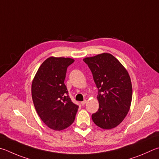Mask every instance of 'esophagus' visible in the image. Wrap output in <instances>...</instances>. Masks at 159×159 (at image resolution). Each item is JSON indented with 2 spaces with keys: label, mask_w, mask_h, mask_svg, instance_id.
I'll use <instances>...</instances> for the list:
<instances>
[{
  "label": "esophagus",
  "mask_w": 159,
  "mask_h": 159,
  "mask_svg": "<svg viewBox=\"0 0 159 159\" xmlns=\"http://www.w3.org/2000/svg\"><path fill=\"white\" fill-rule=\"evenodd\" d=\"M86 102H87V101H86V100H84V101H83V102H80V104H81L82 106H84V105L85 104V103H86Z\"/></svg>",
  "instance_id": "esophagus-1"
}]
</instances>
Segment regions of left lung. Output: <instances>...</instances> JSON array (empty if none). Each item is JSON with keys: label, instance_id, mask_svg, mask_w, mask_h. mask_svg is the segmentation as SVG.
Here are the masks:
<instances>
[{"label": "left lung", "instance_id": "8db88e82", "mask_svg": "<svg viewBox=\"0 0 159 159\" xmlns=\"http://www.w3.org/2000/svg\"><path fill=\"white\" fill-rule=\"evenodd\" d=\"M98 88L99 107L92 115L103 129L116 127L127 115L132 99V85L127 71L112 55L104 53L83 59Z\"/></svg>", "mask_w": 159, "mask_h": 159}]
</instances>
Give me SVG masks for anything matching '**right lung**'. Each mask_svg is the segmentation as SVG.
I'll list each match as a JSON object with an SVG mask.
<instances>
[{
    "instance_id": "obj_1",
    "label": "right lung",
    "mask_w": 159,
    "mask_h": 159,
    "mask_svg": "<svg viewBox=\"0 0 159 159\" xmlns=\"http://www.w3.org/2000/svg\"><path fill=\"white\" fill-rule=\"evenodd\" d=\"M74 62L69 57H48L32 83V98L37 114L46 125L56 131L70 126L79 108L71 102L64 83L67 67Z\"/></svg>"
}]
</instances>
